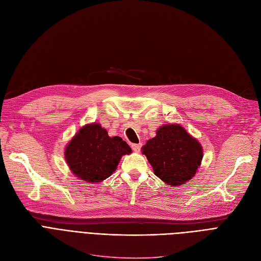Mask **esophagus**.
<instances>
[{
  "mask_svg": "<svg viewBox=\"0 0 261 261\" xmlns=\"http://www.w3.org/2000/svg\"><path fill=\"white\" fill-rule=\"evenodd\" d=\"M131 147L136 152H140L141 147H142V144L141 143H139V144H131Z\"/></svg>",
  "mask_w": 261,
  "mask_h": 261,
  "instance_id": "obj_1",
  "label": "esophagus"
}]
</instances>
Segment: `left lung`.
Returning <instances> with one entry per match:
<instances>
[{
    "instance_id": "1",
    "label": "left lung",
    "mask_w": 261,
    "mask_h": 261,
    "mask_svg": "<svg viewBox=\"0 0 261 261\" xmlns=\"http://www.w3.org/2000/svg\"><path fill=\"white\" fill-rule=\"evenodd\" d=\"M153 173L169 186L177 187L194 177L203 158L200 142L178 123L163 124L142 147Z\"/></svg>"
}]
</instances>
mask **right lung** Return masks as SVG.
<instances>
[{"label":"right lung","instance_id":"add662e5","mask_svg":"<svg viewBox=\"0 0 261 261\" xmlns=\"http://www.w3.org/2000/svg\"><path fill=\"white\" fill-rule=\"evenodd\" d=\"M132 152L120 137H110L98 122L87 123L66 144L64 158L73 174L96 184L110 177L122 156Z\"/></svg>","mask_w":261,"mask_h":261}]
</instances>
